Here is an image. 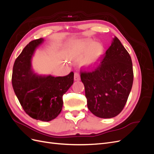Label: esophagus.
<instances>
[{
  "mask_svg": "<svg viewBox=\"0 0 154 154\" xmlns=\"http://www.w3.org/2000/svg\"><path fill=\"white\" fill-rule=\"evenodd\" d=\"M74 80L75 81H79L80 80V74L78 72H74Z\"/></svg>",
  "mask_w": 154,
  "mask_h": 154,
  "instance_id": "esophagus-1",
  "label": "esophagus"
}]
</instances>
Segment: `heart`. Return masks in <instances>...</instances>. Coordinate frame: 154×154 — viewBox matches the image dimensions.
Wrapping results in <instances>:
<instances>
[{
    "mask_svg": "<svg viewBox=\"0 0 154 154\" xmlns=\"http://www.w3.org/2000/svg\"><path fill=\"white\" fill-rule=\"evenodd\" d=\"M88 50V53L87 54L85 58L83 61L85 65L87 66H90V65L94 64L100 56L103 53V47L100 44H95L91 40H86L82 43V48L83 49Z\"/></svg>",
    "mask_w": 154,
    "mask_h": 154,
    "instance_id": "obj_1",
    "label": "heart"
}]
</instances>
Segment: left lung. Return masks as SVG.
I'll list each match as a JSON object with an SVG mask.
<instances>
[{"label":"left lung","mask_w":154,"mask_h":154,"mask_svg":"<svg viewBox=\"0 0 154 154\" xmlns=\"http://www.w3.org/2000/svg\"><path fill=\"white\" fill-rule=\"evenodd\" d=\"M88 109L97 117L118 116L127 103L134 80L131 57L115 37L100 65L92 71H81Z\"/></svg>","instance_id":"1"}]
</instances>
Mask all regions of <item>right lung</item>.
Returning <instances> with one entry per match:
<instances>
[{
  "label": "right lung",
  "mask_w": 154,
  "mask_h": 154,
  "mask_svg": "<svg viewBox=\"0 0 154 154\" xmlns=\"http://www.w3.org/2000/svg\"><path fill=\"white\" fill-rule=\"evenodd\" d=\"M43 38L32 40L16 59L13 68L12 85L23 109L31 118L49 122L61 112L63 95L74 82V73L65 76H38L31 69V58Z\"/></svg>",
  "instance_id": "obj_1"
}]
</instances>
